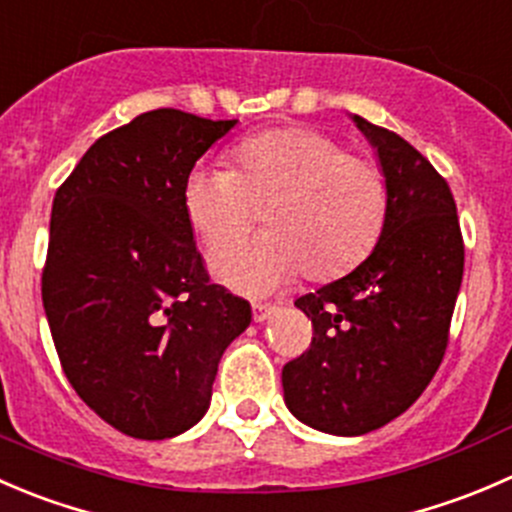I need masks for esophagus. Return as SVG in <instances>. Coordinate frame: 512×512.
Wrapping results in <instances>:
<instances>
[{
  "label": "esophagus",
  "instance_id": "esophagus-1",
  "mask_svg": "<svg viewBox=\"0 0 512 512\" xmlns=\"http://www.w3.org/2000/svg\"><path fill=\"white\" fill-rule=\"evenodd\" d=\"M251 311H254V321L263 323L273 311H276V303H254V306H251Z\"/></svg>",
  "mask_w": 512,
  "mask_h": 512
}]
</instances>
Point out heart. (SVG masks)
I'll use <instances>...</instances> for the list:
<instances>
[{
	"label": "heart",
	"instance_id": "b5f03b06",
	"mask_svg": "<svg viewBox=\"0 0 512 512\" xmlns=\"http://www.w3.org/2000/svg\"><path fill=\"white\" fill-rule=\"evenodd\" d=\"M234 159L236 171L196 166L184 186L186 214L209 246L254 226L266 209L271 231L214 254L221 281L266 293L301 271L313 281L341 276L371 254L388 214V181L376 161L306 126L251 136Z\"/></svg>",
	"mask_w": 512,
	"mask_h": 512
}]
</instances>
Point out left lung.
I'll list each match as a JSON object with an SVG mask.
<instances>
[{"label": "left lung", "instance_id": "left-lung-1", "mask_svg": "<svg viewBox=\"0 0 512 512\" xmlns=\"http://www.w3.org/2000/svg\"><path fill=\"white\" fill-rule=\"evenodd\" d=\"M353 121L386 174V224L361 266L296 298L313 338L281 373L288 411L333 435L386 426L426 391L448 348L465 263L448 181L396 131Z\"/></svg>", "mask_w": 512, "mask_h": 512}]
</instances>
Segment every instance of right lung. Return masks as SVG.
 Returning a JSON list of instances; mask_svg holds the SVG:
<instances>
[{
  "mask_svg": "<svg viewBox=\"0 0 512 512\" xmlns=\"http://www.w3.org/2000/svg\"><path fill=\"white\" fill-rule=\"evenodd\" d=\"M236 119L154 109L89 146L57 189L42 301L77 396L124 435L164 440L211 403L251 306L209 281L184 206L196 161Z\"/></svg>",
  "mask_w": 512,
  "mask_h": 512,
  "instance_id": "right-lung-1",
  "label": "right lung"
}]
</instances>
